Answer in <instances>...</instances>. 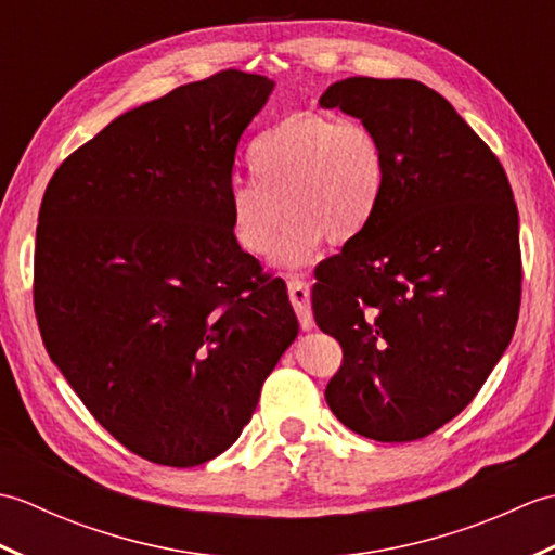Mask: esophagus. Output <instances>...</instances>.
I'll return each instance as SVG.
<instances>
[{"instance_id":"obj_1","label":"esophagus","mask_w":555,"mask_h":555,"mask_svg":"<svg viewBox=\"0 0 555 555\" xmlns=\"http://www.w3.org/2000/svg\"><path fill=\"white\" fill-rule=\"evenodd\" d=\"M288 298H291L293 310H296V314H298L300 326L305 328V332H310V328L314 326V317H312V310H310V286H308V281L300 279V276H288Z\"/></svg>"}]
</instances>
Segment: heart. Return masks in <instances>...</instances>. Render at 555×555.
Returning a JSON list of instances; mask_svg holds the SVG:
<instances>
[{
    "label": "heart",
    "mask_w": 555,
    "mask_h": 555,
    "mask_svg": "<svg viewBox=\"0 0 555 555\" xmlns=\"http://www.w3.org/2000/svg\"><path fill=\"white\" fill-rule=\"evenodd\" d=\"M253 176H233L227 207L233 238L245 253L298 267L324 238L344 245L360 238L379 211L388 185V155L372 126L334 114L293 112L271 124L247 147Z\"/></svg>",
    "instance_id": "heart-1"
}]
</instances>
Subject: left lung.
<instances>
[{"mask_svg":"<svg viewBox=\"0 0 555 555\" xmlns=\"http://www.w3.org/2000/svg\"><path fill=\"white\" fill-rule=\"evenodd\" d=\"M382 135L374 221L317 269V326L344 348L334 415L415 441L460 415L508 348L522 293L517 205L499 157L420 80L346 78L320 98Z\"/></svg>","mask_w":555,"mask_h":555,"instance_id":"obj_1","label":"left lung"}]
</instances>
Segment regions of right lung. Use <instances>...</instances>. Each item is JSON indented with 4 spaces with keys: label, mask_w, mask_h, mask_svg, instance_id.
<instances>
[{
    "label": "right lung",
    "mask_w": 555,
    "mask_h": 555,
    "mask_svg": "<svg viewBox=\"0 0 555 555\" xmlns=\"http://www.w3.org/2000/svg\"><path fill=\"white\" fill-rule=\"evenodd\" d=\"M274 80L219 70L114 119L47 185L35 317L92 417L128 451L203 465L238 439L298 336L281 281L235 243V147Z\"/></svg>",
    "instance_id": "right-lung-1"
}]
</instances>
